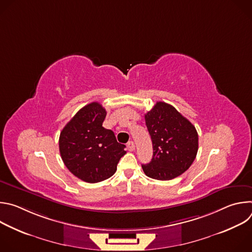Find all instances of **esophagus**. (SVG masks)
<instances>
[{
  "instance_id": "obj_1",
  "label": "esophagus",
  "mask_w": 252,
  "mask_h": 252,
  "mask_svg": "<svg viewBox=\"0 0 252 252\" xmlns=\"http://www.w3.org/2000/svg\"><path fill=\"white\" fill-rule=\"evenodd\" d=\"M126 147H127V150H128L129 152H132V151H134V149H135L134 142H133L132 140H129V141L126 143Z\"/></svg>"
}]
</instances>
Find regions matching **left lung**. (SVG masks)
I'll return each mask as SVG.
<instances>
[{"label": "left lung", "instance_id": "obj_1", "mask_svg": "<svg viewBox=\"0 0 252 252\" xmlns=\"http://www.w3.org/2000/svg\"><path fill=\"white\" fill-rule=\"evenodd\" d=\"M145 119L154 155L151 162L141 165L143 171L158 181H170L183 174L195 159L198 150L194 126L163 101H158Z\"/></svg>", "mask_w": 252, "mask_h": 252}]
</instances>
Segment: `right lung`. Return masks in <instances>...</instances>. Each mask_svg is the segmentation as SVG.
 I'll return each mask as SVG.
<instances>
[{"label":"right lung","mask_w":252,"mask_h":252,"mask_svg":"<svg viewBox=\"0 0 252 252\" xmlns=\"http://www.w3.org/2000/svg\"><path fill=\"white\" fill-rule=\"evenodd\" d=\"M106 112L96 101L81 109L60 134V154L64 165L78 178L95 184L117 170L125 145L117 141L113 130L102 126Z\"/></svg>","instance_id":"1"}]
</instances>
